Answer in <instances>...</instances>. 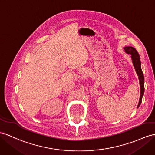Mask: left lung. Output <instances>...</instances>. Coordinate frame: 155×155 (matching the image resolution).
I'll return each instance as SVG.
<instances>
[{
    "label": "left lung",
    "mask_w": 155,
    "mask_h": 155,
    "mask_svg": "<svg viewBox=\"0 0 155 155\" xmlns=\"http://www.w3.org/2000/svg\"><path fill=\"white\" fill-rule=\"evenodd\" d=\"M124 50L127 54H131V58L132 60V62H133L134 66L135 68V70L136 71V73L138 75L139 80V84H140V88H141V95L140 98H139V101L137 108L140 106L141 103L142 98L144 94V76H143V74L142 70L141 68V60H140V56H139L137 51L136 49L132 47H124Z\"/></svg>",
    "instance_id": "1"
}]
</instances>
